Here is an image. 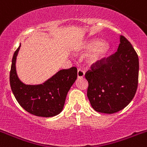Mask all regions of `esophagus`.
Listing matches in <instances>:
<instances>
[{
    "label": "esophagus",
    "instance_id": "obj_1",
    "mask_svg": "<svg viewBox=\"0 0 147 147\" xmlns=\"http://www.w3.org/2000/svg\"><path fill=\"white\" fill-rule=\"evenodd\" d=\"M85 76V72L82 69H78L77 71V77L78 78H82Z\"/></svg>",
    "mask_w": 147,
    "mask_h": 147
}]
</instances>
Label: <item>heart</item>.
<instances>
[{"mask_svg": "<svg viewBox=\"0 0 147 147\" xmlns=\"http://www.w3.org/2000/svg\"><path fill=\"white\" fill-rule=\"evenodd\" d=\"M82 51L88 52L93 51L88 57L90 64H97L107 57L110 52V46L108 44L102 43L101 41L94 40L86 42L82 45Z\"/></svg>", "mask_w": 147, "mask_h": 147, "instance_id": "1", "label": "heart"}]
</instances>
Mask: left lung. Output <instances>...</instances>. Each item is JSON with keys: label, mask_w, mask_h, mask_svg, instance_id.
<instances>
[{"label": "left lung", "mask_w": 147, "mask_h": 147, "mask_svg": "<svg viewBox=\"0 0 147 147\" xmlns=\"http://www.w3.org/2000/svg\"><path fill=\"white\" fill-rule=\"evenodd\" d=\"M138 71L137 53L121 35L117 51L92 65L85 74L92 107L98 113L112 114L127 107L137 90Z\"/></svg>", "instance_id": "obj_1"}]
</instances>
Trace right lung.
<instances>
[{"mask_svg": "<svg viewBox=\"0 0 147 147\" xmlns=\"http://www.w3.org/2000/svg\"><path fill=\"white\" fill-rule=\"evenodd\" d=\"M20 47L13 55L9 75L10 86L15 98L32 115L40 117L58 115L64 107L67 92L77 78L76 67L61 70L42 85H25L18 77L15 67Z\"/></svg>", "mask_w": 147, "mask_h": 147, "instance_id": "1", "label": "right lung"}]
</instances>
